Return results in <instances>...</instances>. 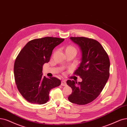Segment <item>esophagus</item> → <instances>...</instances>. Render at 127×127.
<instances>
[{"mask_svg":"<svg viewBox=\"0 0 127 127\" xmlns=\"http://www.w3.org/2000/svg\"><path fill=\"white\" fill-rule=\"evenodd\" d=\"M61 85L63 86H66V81L65 80H63L61 82Z\"/></svg>","mask_w":127,"mask_h":127,"instance_id":"34e87169","label":"esophagus"}]
</instances>
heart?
Instances as JSON below:
<instances>
[{
  "mask_svg": "<svg viewBox=\"0 0 127 127\" xmlns=\"http://www.w3.org/2000/svg\"><path fill=\"white\" fill-rule=\"evenodd\" d=\"M66 51H74L76 52L77 50H76V49L75 48V47L73 46H68L67 49H66Z\"/></svg>",
  "mask_w": 127,
  "mask_h": 127,
  "instance_id": "b5f03b06",
  "label": "heart"
}]
</instances>
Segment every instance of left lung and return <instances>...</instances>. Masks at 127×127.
<instances>
[{"instance_id":"8db88e82","label":"left lung","mask_w":127,"mask_h":127,"mask_svg":"<svg viewBox=\"0 0 127 127\" xmlns=\"http://www.w3.org/2000/svg\"><path fill=\"white\" fill-rule=\"evenodd\" d=\"M80 48L81 62L74 74L81 82L67 80L72 89L68 100L77 105H86L99 95L109 77L110 61L106 52L97 41L85 37H71Z\"/></svg>"}]
</instances>
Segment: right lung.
<instances>
[{"mask_svg":"<svg viewBox=\"0 0 127 127\" xmlns=\"http://www.w3.org/2000/svg\"><path fill=\"white\" fill-rule=\"evenodd\" d=\"M64 40L53 37L32 40L19 53L14 64V76L19 92L28 101L44 104L49 99L51 89L60 85L59 79L42 76V67L49 62L55 47Z\"/></svg>","mask_w":127,"mask_h":127,"instance_id":"1","label":"right lung"}]
</instances>
